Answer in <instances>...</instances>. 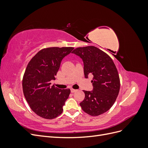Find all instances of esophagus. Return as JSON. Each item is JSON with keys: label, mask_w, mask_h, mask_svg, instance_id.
Segmentation results:
<instances>
[{"label": "esophagus", "mask_w": 148, "mask_h": 148, "mask_svg": "<svg viewBox=\"0 0 148 148\" xmlns=\"http://www.w3.org/2000/svg\"><path fill=\"white\" fill-rule=\"evenodd\" d=\"M77 91H78L77 89H73V88L71 89V92H77Z\"/></svg>", "instance_id": "esophagus-1"}]
</instances>
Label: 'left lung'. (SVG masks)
Segmentation results:
<instances>
[{
    "instance_id": "left-lung-1",
    "label": "left lung",
    "mask_w": 148,
    "mask_h": 148,
    "mask_svg": "<svg viewBox=\"0 0 148 148\" xmlns=\"http://www.w3.org/2000/svg\"><path fill=\"white\" fill-rule=\"evenodd\" d=\"M82 59L86 78L93 75V89L83 91L82 110L91 116L105 113L113 106L119 95L120 78L117 68L106 53L95 46L78 47L72 52Z\"/></svg>"
}]
</instances>
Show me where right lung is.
Here are the masks:
<instances>
[{"label":"right lung","mask_w":148,"mask_h":148,"mask_svg":"<svg viewBox=\"0 0 148 148\" xmlns=\"http://www.w3.org/2000/svg\"><path fill=\"white\" fill-rule=\"evenodd\" d=\"M73 47H49L39 51L28 63L22 81L25 99L39 117L53 119L63 112L70 89L51 86L64 58Z\"/></svg>","instance_id":"obj_1"}]
</instances>
